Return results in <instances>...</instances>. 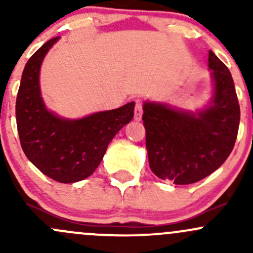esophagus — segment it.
<instances>
[{
    "label": "esophagus",
    "instance_id": "obj_1",
    "mask_svg": "<svg viewBox=\"0 0 253 253\" xmlns=\"http://www.w3.org/2000/svg\"><path fill=\"white\" fill-rule=\"evenodd\" d=\"M142 114H143L142 103L139 100H137L136 105H134V120H136V121H139V120L142 119Z\"/></svg>",
    "mask_w": 253,
    "mask_h": 253
}]
</instances>
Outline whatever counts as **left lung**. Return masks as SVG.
<instances>
[{
	"mask_svg": "<svg viewBox=\"0 0 253 253\" xmlns=\"http://www.w3.org/2000/svg\"><path fill=\"white\" fill-rule=\"evenodd\" d=\"M208 63L214 93L206 109L191 112L149 101L143 105L150 169L175 185L195 183L211 175L235 145L240 105L233 77L213 51Z\"/></svg>",
	"mask_w": 253,
	"mask_h": 253,
	"instance_id": "8db88e82",
	"label": "left lung"
}]
</instances>
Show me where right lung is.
Instances as JSON below:
<instances>
[{
    "mask_svg": "<svg viewBox=\"0 0 253 253\" xmlns=\"http://www.w3.org/2000/svg\"><path fill=\"white\" fill-rule=\"evenodd\" d=\"M60 37L45 42L25 65L16 101L20 145L28 159L62 183L84 180L99 167L115 134L133 119L134 103L67 120L48 111L39 85L40 66Z\"/></svg>",
    "mask_w": 253,
    "mask_h": 253,
    "instance_id": "right-lung-1",
    "label": "right lung"
}]
</instances>
